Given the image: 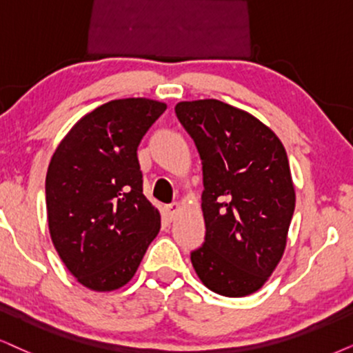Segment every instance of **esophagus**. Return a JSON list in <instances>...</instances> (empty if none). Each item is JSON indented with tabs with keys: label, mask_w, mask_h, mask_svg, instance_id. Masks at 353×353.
<instances>
[{
	"label": "esophagus",
	"mask_w": 353,
	"mask_h": 353,
	"mask_svg": "<svg viewBox=\"0 0 353 353\" xmlns=\"http://www.w3.org/2000/svg\"><path fill=\"white\" fill-rule=\"evenodd\" d=\"M179 210H181V205H179V203H171V205H168V207H166L168 216L171 218V220H174L177 213H179Z\"/></svg>",
	"instance_id": "34e87169"
}]
</instances>
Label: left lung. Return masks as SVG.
Wrapping results in <instances>:
<instances>
[{"mask_svg":"<svg viewBox=\"0 0 353 353\" xmlns=\"http://www.w3.org/2000/svg\"><path fill=\"white\" fill-rule=\"evenodd\" d=\"M176 115L202 159L205 243L190 254L205 287L251 295L279 265L295 212L282 141L246 110L216 99L184 101Z\"/></svg>","mask_w":353,"mask_h":353,"instance_id":"1","label":"left lung"}]
</instances>
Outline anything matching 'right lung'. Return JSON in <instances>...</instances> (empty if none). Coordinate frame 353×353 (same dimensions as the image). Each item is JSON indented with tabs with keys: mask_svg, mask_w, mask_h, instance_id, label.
Masks as SVG:
<instances>
[{
	"mask_svg": "<svg viewBox=\"0 0 353 353\" xmlns=\"http://www.w3.org/2000/svg\"><path fill=\"white\" fill-rule=\"evenodd\" d=\"M145 97L115 99L79 119L53 153L46 179L52 243L94 292L132 280L161 216L143 195L137 150L166 110Z\"/></svg>",
	"mask_w": 353,
	"mask_h": 353,
	"instance_id": "add662e5",
	"label": "right lung"
}]
</instances>
